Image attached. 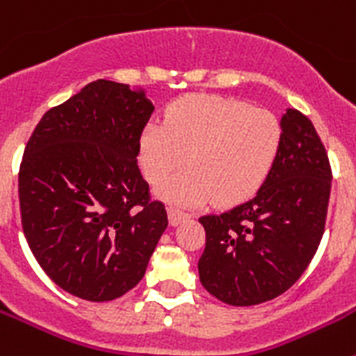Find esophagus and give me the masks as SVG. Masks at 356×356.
Instances as JSON below:
<instances>
[{"mask_svg": "<svg viewBox=\"0 0 356 356\" xmlns=\"http://www.w3.org/2000/svg\"><path fill=\"white\" fill-rule=\"evenodd\" d=\"M168 216H169V222H171L172 226H176V225H180L181 221H185V219H188L191 213L184 212V210H180L178 207H169Z\"/></svg>", "mask_w": 356, "mask_h": 356, "instance_id": "esophagus-1", "label": "esophagus"}]
</instances>
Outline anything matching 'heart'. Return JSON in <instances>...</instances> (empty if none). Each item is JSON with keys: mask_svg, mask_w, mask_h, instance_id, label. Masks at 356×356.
Wrapping results in <instances>:
<instances>
[{"mask_svg": "<svg viewBox=\"0 0 356 356\" xmlns=\"http://www.w3.org/2000/svg\"><path fill=\"white\" fill-rule=\"evenodd\" d=\"M284 143V127L273 112L234 97L191 94L165 108L162 122H149L139 135V165L146 180L159 184L162 200L193 207L213 197L234 207L250 200L269 178Z\"/></svg>", "mask_w": 356, "mask_h": 356, "instance_id": "1", "label": "heart"}]
</instances>
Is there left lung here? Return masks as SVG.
<instances>
[{
	"label": "left lung",
	"instance_id": "obj_1",
	"mask_svg": "<svg viewBox=\"0 0 356 356\" xmlns=\"http://www.w3.org/2000/svg\"><path fill=\"white\" fill-rule=\"evenodd\" d=\"M271 175L250 201L200 217L203 287L222 303L251 307L275 300L300 280L325 234L332 168L312 121L289 108Z\"/></svg>",
	"mask_w": 356,
	"mask_h": 356
}]
</instances>
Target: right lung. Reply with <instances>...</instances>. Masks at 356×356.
<instances>
[{
  "label": "right lung",
  "mask_w": 356,
  "mask_h": 356,
  "mask_svg": "<svg viewBox=\"0 0 356 356\" xmlns=\"http://www.w3.org/2000/svg\"><path fill=\"white\" fill-rule=\"evenodd\" d=\"M144 90L96 80L35 127L19 169L24 237L44 273L87 301L139 284L168 212L137 165L153 114Z\"/></svg>",
  "instance_id": "add662e5"
}]
</instances>
